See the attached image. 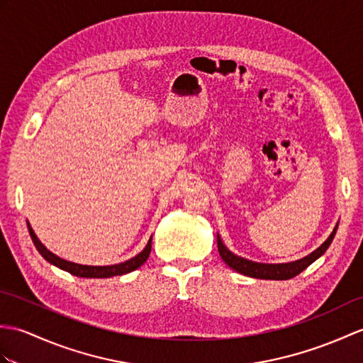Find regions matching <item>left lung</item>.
Segmentation results:
<instances>
[{
    "instance_id": "8db88e82",
    "label": "left lung",
    "mask_w": 363,
    "mask_h": 363,
    "mask_svg": "<svg viewBox=\"0 0 363 363\" xmlns=\"http://www.w3.org/2000/svg\"><path fill=\"white\" fill-rule=\"evenodd\" d=\"M335 232H337V225L334 227V230L330 237H328V240L322 244V246L317 247L313 254H309L301 259L291 261V263H281V264L255 263V261L241 258L238 255L232 254V252L224 246L220 235H216V241H218V252H220L223 261L227 266L232 267L233 271L252 278H261V280H289V278H294L300 272L305 271L309 264H313L317 258H320L325 254L326 249L330 247V244L334 240Z\"/></svg>"
}]
</instances>
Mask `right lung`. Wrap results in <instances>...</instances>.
<instances>
[{
  "mask_svg": "<svg viewBox=\"0 0 363 363\" xmlns=\"http://www.w3.org/2000/svg\"><path fill=\"white\" fill-rule=\"evenodd\" d=\"M28 229H29V235L35 244L37 250L41 254L46 261H49L50 264H54L57 267L63 269V271L69 272L75 277H83V278H109V277H114V275H123V274H128L136 271L138 267H140L150 257V252H151V238L148 240L145 249H143L140 254H138L136 257H133L130 259L123 261V263L119 264H111V266H83V264H77V263H72V261H66L60 257H57L52 252L48 250L41 241L37 238L35 232L32 230L30 224L28 223Z\"/></svg>",
  "mask_w": 363,
  "mask_h": 363,
  "instance_id": "right-lung-1",
  "label": "right lung"
}]
</instances>
